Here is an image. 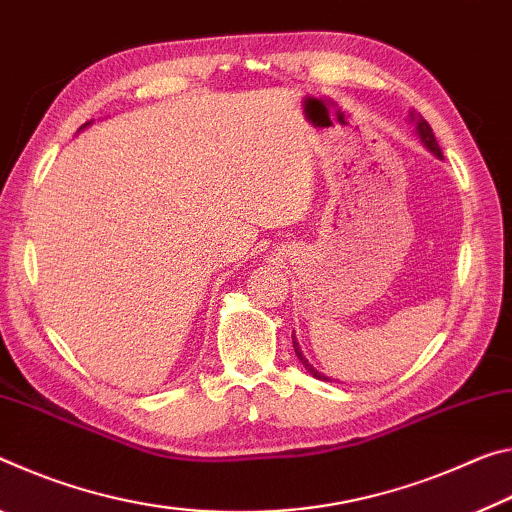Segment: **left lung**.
Instances as JSON below:
<instances>
[{"instance_id": "obj_1", "label": "left lung", "mask_w": 512, "mask_h": 512, "mask_svg": "<svg viewBox=\"0 0 512 512\" xmlns=\"http://www.w3.org/2000/svg\"><path fill=\"white\" fill-rule=\"evenodd\" d=\"M408 120L415 124V133H417V138H420V140H422V145H424L426 149H429V152H431L433 156H438V158H442V149H440V145H438V140H435V136H433V129L429 127V122H426L422 115H417V113H413V111H410V115H408ZM292 347H295V354H297V358L301 360V365H304V367H306V370H308V374H313V376H315V379H322V381H331V379H329V376H324L322 372H317V370H315V367H313L311 363H308V360H306V356H304V354H301V347H299V342H297V338H295V333H292Z\"/></svg>"}]
</instances>
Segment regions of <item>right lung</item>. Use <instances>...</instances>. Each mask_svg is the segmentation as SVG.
<instances>
[{
  "label": "right lung",
  "mask_w": 512,
  "mask_h": 512,
  "mask_svg": "<svg viewBox=\"0 0 512 512\" xmlns=\"http://www.w3.org/2000/svg\"><path fill=\"white\" fill-rule=\"evenodd\" d=\"M90 124H92V120H90V122H86V124H83V127H81L79 131H83V129H88V127H90Z\"/></svg>",
  "instance_id": "right-lung-1"
}]
</instances>
